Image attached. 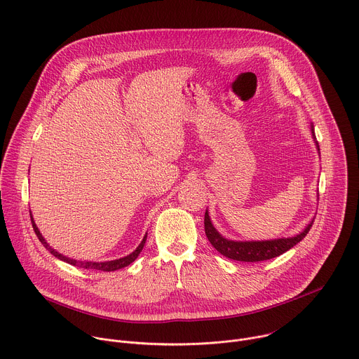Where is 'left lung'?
<instances>
[{"instance_id": "obj_1", "label": "left lung", "mask_w": 359, "mask_h": 359, "mask_svg": "<svg viewBox=\"0 0 359 359\" xmlns=\"http://www.w3.org/2000/svg\"><path fill=\"white\" fill-rule=\"evenodd\" d=\"M311 133L314 135V130L311 126ZM318 147V144H317ZM313 225V221L306 226L303 232H300L296 236L292 238H280V240H272V241H251V243H236L225 240L224 236L218 233V231L214 228V225L210 221L208 212L204 214V231L208 238L211 245L224 257L233 259V261H241V262H259V261H268L272 258H276L290 248H293L296 244H299L303 238L307 235Z\"/></svg>"}]
</instances>
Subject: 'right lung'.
<instances>
[{"label": "right lung", "instance_id": "add662e5", "mask_svg": "<svg viewBox=\"0 0 359 359\" xmlns=\"http://www.w3.org/2000/svg\"><path fill=\"white\" fill-rule=\"evenodd\" d=\"M31 221H32L34 231H35L36 236L39 238V241L42 243V245H43L53 257H56V258H59L60 261H65V262H67V264H70V265H73V266L83 268V269H95V271H102V272H112V271H116V269L126 268V266H128L130 264H133V262L138 258V255L141 254V251H142V248H144V245H145V241H147V235H145L142 243L140 244V247H138L133 254H130L128 257L121 258V259H115V261H109V262H79V261H74V259H69V258L60 255L59 252H56L55 250H52V248L48 245V243L45 241V238L41 235V232H39L36 224L34 222L32 217H31Z\"/></svg>", "mask_w": 359, "mask_h": 359}]
</instances>
